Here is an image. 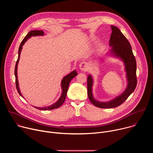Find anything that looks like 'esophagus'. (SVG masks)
<instances>
[{
  "label": "esophagus",
  "instance_id": "1",
  "mask_svg": "<svg viewBox=\"0 0 153 153\" xmlns=\"http://www.w3.org/2000/svg\"><path fill=\"white\" fill-rule=\"evenodd\" d=\"M88 65L86 62H82L79 65V68L82 71H85L88 70Z\"/></svg>",
  "mask_w": 153,
  "mask_h": 153
}]
</instances>
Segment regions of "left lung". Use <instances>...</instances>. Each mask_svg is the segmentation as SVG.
Here are the masks:
<instances>
[{"instance_id": "obj_1", "label": "left lung", "mask_w": 153, "mask_h": 153, "mask_svg": "<svg viewBox=\"0 0 153 153\" xmlns=\"http://www.w3.org/2000/svg\"><path fill=\"white\" fill-rule=\"evenodd\" d=\"M111 28L112 33L109 41V45L111 49L108 54L119 59L123 62L127 85L126 89L121 94L108 102H100L93 96V78L91 74H89L87 77L88 98L94 106L101 108H113L119 106L134 91L137 85L136 61L130 43L117 27L111 25Z\"/></svg>"}]
</instances>
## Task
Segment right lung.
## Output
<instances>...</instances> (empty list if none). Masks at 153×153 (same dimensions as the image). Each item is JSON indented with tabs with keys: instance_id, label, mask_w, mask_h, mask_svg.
Wrapping results in <instances>:
<instances>
[{
	"instance_id": "right-lung-1",
	"label": "right lung",
	"mask_w": 153,
	"mask_h": 153,
	"mask_svg": "<svg viewBox=\"0 0 153 153\" xmlns=\"http://www.w3.org/2000/svg\"><path fill=\"white\" fill-rule=\"evenodd\" d=\"M44 35V32H43L42 30H34V31H30L27 36L25 37L24 40L22 41L20 47L19 48V52H18V59L16 63V66H15V71H14V74H15V77H16V88L17 90L23 98L24 97L22 94L20 88L19 86V82H18V79H17V65L19 63V59H20V53L22 51V47L25 44V43L27 41V40L30 38H31L33 36H43ZM77 75V73L76 70L73 71L71 72L70 74L68 75L65 76L62 80L61 81V88H62V93L61 95L59 97V99L56 101L55 103L53 104L47 106H44V107H37V106H34L35 108L38 109V110H54V109L60 107L65 102V98H66L67 94V91L68 90V86L70 85V83L71 80ZM25 99V98H24Z\"/></svg>"
}]
</instances>
